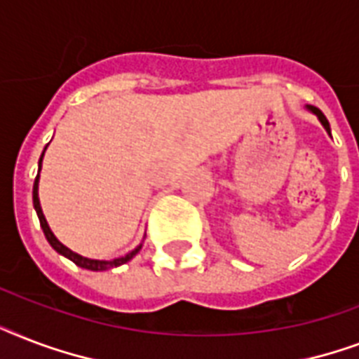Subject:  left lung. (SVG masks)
Masks as SVG:
<instances>
[{"instance_id":"left-lung-1","label":"left lung","mask_w":359,"mask_h":359,"mask_svg":"<svg viewBox=\"0 0 359 359\" xmlns=\"http://www.w3.org/2000/svg\"><path fill=\"white\" fill-rule=\"evenodd\" d=\"M306 109H307V111H309V114L317 115V119L320 121V124H323V126H324V130H326V132H328V134L332 135V130H330V123H328V119L324 117L323 111H320V109H318V108H315V106H306Z\"/></svg>"}]
</instances>
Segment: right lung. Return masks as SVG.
Wrapping results in <instances>:
<instances>
[{
  "mask_svg": "<svg viewBox=\"0 0 359 359\" xmlns=\"http://www.w3.org/2000/svg\"><path fill=\"white\" fill-rule=\"evenodd\" d=\"M46 147H44V151H46ZM44 151H42L41 158H39V173H41V169H42V158H44ZM39 173H36L35 184H33V207H35V212H36V216H39V222H41L42 233H44V236H46L48 244L52 245L53 250L57 251L59 255L67 257V259H70V261L74 262V264H78V266L86 268V270H93V272H104V270H109V268H117V266H121V264H124V262H128L130 259H134V257L137 255V251L141 250L143 242H141L140 245H135L134 250L130 251V253H126V255H123V257H117V259H111V261H104V259H102V261H100V259H89V257L80 255V253H76V251L69 250V248H67L65 244H61V242L57 240V236L53 235L52 229H50V225H48L46 218H44V214H42L41 199H39V179H41V175H39Z\"/></svg>",
  "mask_w": 359,
  "mask_h": 359,
  "instance_id": "add662e5",
  "label": "right lung"
}]
</instances>
